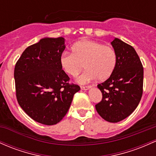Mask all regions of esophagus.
Listing matches in <instances>:
<instances>
[{"instance_id":"esophagus-1","label":"esophagus","mask_w":156,"mask_h":156,"mask_svg":"<svg viewBox=\"0 0 156 156\" xmlns=\"http://www.w3.org/2000/svg\"><path fill=\"white\" fill-rule=\"evenodd\" d=\"M81 89L82 90H90V86H87V87L82 86V87H81Z\"/></svg>"}]
</instances>
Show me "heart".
<instances>
[{
  "label": "heart",
  "mask_w": 156,
  "mask_h": 156,
  "mask_svg": "<svg viewBox=\"0 0 156 156\" xmlns=\"http://www.w3.org/2000/svg\"><path fill=\"white\" fill-rule=\"evenodd\" d=\"M72 53L64 52L60 58V64L65 73L76 77L83 69L86 71L76 81L85 84L98 78L104 81L114 73L118 57L113 47L92 40H82L73 44Z\"/></svg>",
  "instance_id": "1"
}]
</instances>
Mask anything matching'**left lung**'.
<instances>
[{"instance_id":"left-lung-1","label":"left lung","mask_w":156,"mask_h":156,"mask_svg":"<svg viewBox=\"0 0 156 156\" xmlns=\"http://www.w3.org/2000/svg\"><path fill=\"white\" fill-rule=\"evenodd\" d=\"M111 44L117 54V66L107 81L98 85L103 97L95 109L105 121L116 123L138 107L143 93L144 68L132 46L117 37Z\"/></svg>"}]
</instances>
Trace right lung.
I'll return each instance as SVG.
<instances>
[{"mask_svg":"<svg viewBox=\"0 0 156 156\" xmlns=\"http://www.w3.org/2000/svg\"><path fill=\"white\" fill-rule=\"evenodd\" d=\"M66 48L64 37H44L28 47L15 64L14 78L18 104L29 116L45 125L60 122L80 87L60 64Z\"/></svg>","mask_w":156,"mask_h":156,"instance_id":"right-lung-1","label":"right lung"}]
</instances>
